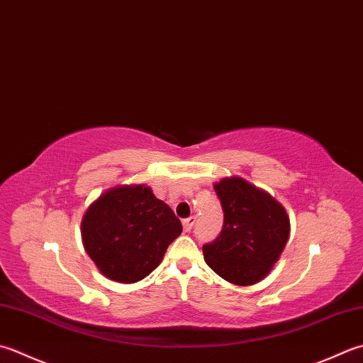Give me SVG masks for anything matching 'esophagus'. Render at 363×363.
Here are the masks:
<instances>
[{
  "label": "esophagus",
  "mask_w": 363,
  "mask_h": 363,
  "mask_svg": "<svg viewBox=\"0 0 363 363\" xmlns=\"http://www.w3.org/2000/svg\"><path fill=\"white\" fill-rule=\"evenodd\" d=\"M195 222H196V217H194V216L189 217V218H184V220H182V226H184V230H186V231L189 233L191 228H194Z\"/></svg>",
  "instance_id": "34e87169"
}]
</instances>
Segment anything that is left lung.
Returning <instances> with one entry per match:
<instances>
[{
    "label": "left lung",
    "instance_id": "8db88e82",
    "mask_svg": "<svg viewBox=\"0 0 363 363\" xmlns=\"http://www.w3.org/2000/svg\"><path fill=\"white\" fill-rule=\"evenodd\" d=\"M223 208V228L214 242L204 244L208 266L226 281L248 286L271 272L289 238V217L267 191L242 177L214 184Z\"/></svg>",
    "mask_w": 363,
    "mask_h": 363
}]
</instances>
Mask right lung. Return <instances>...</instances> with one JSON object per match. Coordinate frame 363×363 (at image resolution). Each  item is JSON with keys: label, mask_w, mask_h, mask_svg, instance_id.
<instances>
[{"label": "right lung", "mask_w": 363, "mask_h": 363, "mask_svg": "<svg viewBox=\"0 0 363 363\" xmlns=\"http://www.w3.org/2000/svg\"><path fill=\"white\" fill-rule=\"evenodd\" d=\"M182 233L179 218L145 184L106 190L82 220L84 250L106 279L143 280Z\"/></svg>", "instance_id": "1"}]
</instances>
